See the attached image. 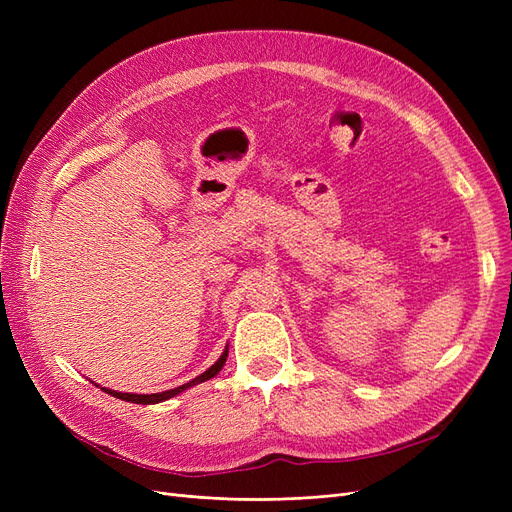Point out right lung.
<instances>
[{"instance_id":"obj_1","label":"right lung","mask_w":512,"mask_h":512,"mask_svg":"<svg viewBox=\"0 0 512 512\" xmlns=\"http://www.w3.org/2000/svg\"><path fill=\"white\" fill-rule=\"evenodd\" d=\"M226 356H228V346L224 348V352H222V356L218 361H215L207 371H203V374L200 376H196L194 380H190V382H185V384H181V386H177V389H170V391H162V393H151V395H138V393H117V391H111V389H102L104 393H108V395H113V397H117V399H123V401H130V404H143V406H149V404H160V401H166V399H170V397H175V395H179V393H183L185 389H190V386H196V384H200V382H207V380H211L213 376H218L220 374V369L224 367V363H226ZM100 386V384H98Z\"/></svg>"}]
</instances>
